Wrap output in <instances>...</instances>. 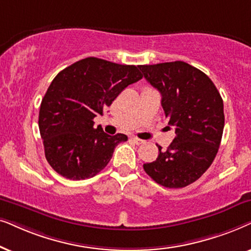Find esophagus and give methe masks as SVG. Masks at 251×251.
Listing matches in <instances>:
<instances>
[{"instance_id": "esophagus-1", "label": "esophagus", "mask_w": 251, "mask_h": 251, "mask_svg": "<svg viewBox=\"0 0 251 251\" xmlns=\"http://www.w3.org/2000/svg\"><path fill=\"white\" fill-rule=\"evenodd\" d=\"M131 141L134 142L135 145H142V143H145V141H143V140L136 138V136H131Z\"/></svg>"}]
</instances>
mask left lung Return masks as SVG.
<instances>
[{
    "label": "left lung",
    "mask_w": 251,
    "mask_h": 251,
    "mask_svg": "<svg viewBox=\"0 0 251 251\" xmlns=\"http://www.w3.org/2000/svg\"><path fill=\"white\" fill-rule=\"evenodd\" d=\"M162 95V106L176 138L156 160L143 164L147 175L166 188L196 181L212 164L222 141L225 116L218 89L205 73L176 61L139 65Z\"/></svg>",
    "instance_id": "obj_1"
}]
</instances>
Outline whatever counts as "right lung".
<instances>
[{"label": "right lung", "instance_id": "right-lung-1", "mask_svg": "<svg viewBox=\"0 0 251 251\" xmlns=\"http://www.w3.org/2000/svg\"><path fill=\"white\" fill-rule=\"evenodd\" d=\"M139 66L87 57L62 70L43 96L39 129L49 165L70 180L92 178L108 165L116 146L127 141L109 135L94 118L103 115L128 85L142 79Z\"/></svg>", "mask_w": 251, "mask_h": 251}]
</instances>
